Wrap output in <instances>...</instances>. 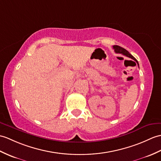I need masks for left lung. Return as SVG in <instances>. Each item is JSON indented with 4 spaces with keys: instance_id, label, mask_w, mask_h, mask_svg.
<instances>
[{
    "instance_id": "8db88e82",
    "label": "left lung",
    "mask_w": 161,
    "mask_h": 161,
    "mask_svg": "<svg viewBox=\"0 0 161 161\" xmlns=\"http://www.w3.org/2000/svg\"><path fill=\"white\" fill-rule=\"evenodd\" d=\"M113 48L114 49V51H115L116 53H121V54H122V55H123L127 56V57H128V58H131V59H134V60H135V61L137 62L138 65H139V63H138L136 59L135 58H134L133 57V56H132L131 54H130L128 51L125 50V48H122V47H119V46H117V45H114V46H113Z\"/></svg>"
}]
</instances>
